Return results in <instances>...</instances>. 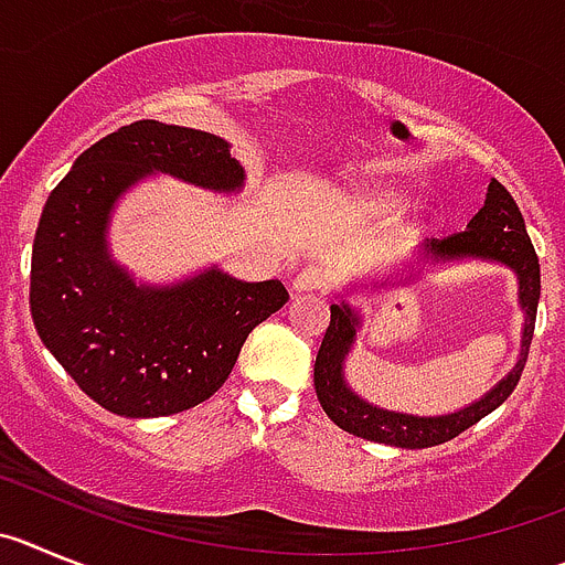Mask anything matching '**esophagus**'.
<instances>
[{"instance_id": "obj_1", "label": "esophagus", "mask_w": 565, "mask_h": 565, "mask_svg": "<svg viewBox=\"0 0 565 565\" xmlns=\"http://www.w3.org/2000/svg\"><path fill=\"white\" fill-rule=\"evenodd\" d=\"M327 287H329V276L320 264H307V267H301L298 276L292 278L295 292H318V289H327Z\"/></svg>"}]
</instances>
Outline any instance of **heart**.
<instances>
[{"mask_svg": "<svg viewBox=\"0 0 565 565\" xmlns=\"http://www.w3.org/2000/svg\"><path fill=\"white\" fill-rule=\"evenodd\" d=\"M405 202V196L394 188H385V185H374L369 191H360L358 194V205L369 213H394L399 211Z\"/></svg>", "mask_w": 565, "mask_h": 565, "instance_id": "b5f03b06", "label": "heart"}]
</instances>
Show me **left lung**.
Here are the masks:
<instances>
[{
	"label": "left lung",
	"instance_id": "obj_1",
	"mask_svg": "<svg viewBox=\"0 0 565 565\" xmlns=\"http://www.w3.org/2000/svg\"><path fill=\"white\" fill-rule=\"evenodd\" d=\"M465 258L498 262L510 267L518 276V303H521L523 318H526L523 320L518 363L481 399L470 403L467 408L454 411V414L414 416L377 408V405L365 403L363 396L354 394L343 377L345 354L352 352V343L358 338L360 315L345 301L332 303V320H329V329L323 334L318 358H315V391H318L320 408L327 411L329 419L338 428H343L345 434L380 441V445L408 447V450L434 447L441 445V441L456 439L461 430L472 428L476 422L492 414L515 391L523 365H526V354H530L532 332H535L537 298H541V264H537V253L532 247V238L526 233L515 200L498 180L490 182L484 207L472 216L467 231L428 242V245L422 247L416 262L447 264L465 262Z\"/></svg>",
	"mask_w": 565,
	"mask_h": 565
}]
</instances>
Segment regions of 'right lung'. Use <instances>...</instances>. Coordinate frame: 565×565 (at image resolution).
<instances>
[{"instance_id":"obj_1","label":"right lung","mask_w":565,"mask_h":565,"mask_svg":"<svg viewBox=\"0 0 565 565\" xmlns=\"http://www.w3.org/2000/svg\"><path fill=\"white\" fill-rule=\"evenodd\" d=\"M149 174L236 194L245 169L211 131L137 120L73 162L39 220L30 264L35 332L89 399L129 419L205 403L247 334L289 301L281 281H238L207 267L171 287L137 284L109 256L115 202Z\"/></svg>"}]
</instances>
